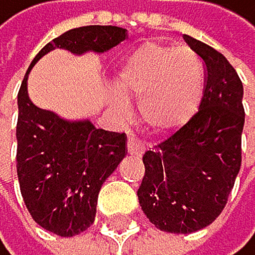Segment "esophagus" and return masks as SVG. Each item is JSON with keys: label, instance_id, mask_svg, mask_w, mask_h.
Returning <instances> with one entry per match:
<instances>
[{"label": "esophagus", "instance_id": "esophagus-1", "mask_svg": "<svg viewBox=\"0 0 255 255\" xmlns=\"http://www.w3.org/2000/svg\"><path fill=\"white\" fill-rule=\"evenodd\" d=\"M127 148H128V152H130L131 155H136V157L143 155V152H145L143 143L140 142L138 138H135L133 135H130V136H128V140H127Z\"/></svg>", "mask_w": 255, "mask_h": 255}]
</instances>
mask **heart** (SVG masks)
<instances>
[{
  "mask_svg": "<svg viewBox=\"0 0 255 255\" xmlns=\"http://www.w3.org/2000/svg\"><path fill=\"white\" fill-rule=\"evenodd\" d=\"M115 87L124 98L140 100L138 113L152 133H167L189 124L204 98L205 68L187 48L147 41L133 48L117 70ZM115 112L125 113L121 97L112 98Z\"/></svg>",
  "mask_w": 255,
  "mask_h": 255,
  "instance_id": "obj_1",
  "label": "heart"
}]
</instances>
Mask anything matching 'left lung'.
Returning <instances> with one entry per match:
<instances>
[{
	"instance_id": "8db88e82",
	"label": "left lung",
	"mask_w": 255,
	"mask_h": 255,
	"mask_svg": "<svg viewBox=\"0 0 255 255\" xmlns=\"http://www.w3.org/2000/svg\"><path fill=\"white\" fill-rule=\"evenodd\" d=\"M184 40L207 70L202 103L189 124L145 152L136 192L148 221L170 234L197 232L226 207L241 170L246 120L244 88L227 58L189 34Z\"/></svg>"
}]
</instances>
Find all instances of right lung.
<instances>
[{"label": "right lung", "mask_w": 255, "mask_h": 255, "mask_svg": "<svg viewBox=\"0 0 255 255\" xmlns=\"http://www.w3.org/2000/svg\"><path fill=\"white\" fill-rule=\"evenodd\" d=\"M127 38L119 26L73 28L41 48L18 93L16 168L23 200L33 221L61 237L87 231L95 221L103 182L127 155L125 133L97 128L87 120H66L29 100L28 75L55 48L73 55L105 53Z\"/></svg>", "instance_id": "1"}]
</instances>
